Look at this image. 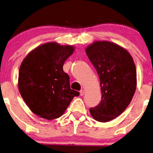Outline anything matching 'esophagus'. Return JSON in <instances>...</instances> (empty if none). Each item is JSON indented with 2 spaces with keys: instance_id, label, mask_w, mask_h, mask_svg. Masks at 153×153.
Returning <instances> with one entry per match:
<instances>
[{
  "instance_id": "obj_1",
  "label": "esophagus",
  "mask_w": 153,
  "mask_h": 153,
  "mask_svg": "<svg viewBox=\"0 0 153 153\" xmlns=\"http://www.w3.org/2000/svg\"><path fill=\"white\" fill-rule=\"evenodd\" d=\"M84 93H85L84 89H81V90L80 91V96H83V95H84Z\"/></svg>"
}]
</instances>
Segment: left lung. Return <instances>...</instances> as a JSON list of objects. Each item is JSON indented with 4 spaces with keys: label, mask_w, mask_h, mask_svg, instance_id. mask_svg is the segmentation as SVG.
<instances>
[{
    "label": "left lung",
    "mask_w": 153,
    "mask_h": 153,
    "mask_svg": "<svg viewBox=\"0 0 153 153\" xmlns=\"http://www.w3.org/2000/svg\"><path fill=\"white\" fill-rule=\"evenodd\" d=\"M86 53L99 75L101 90L100 103L89 111L97 121H111L123 113L135 93L134 60L127 50L108 41L94 42Z\"/></svg>",
    "instance_id": "left-lung-1"
}]
</instances>
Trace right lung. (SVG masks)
Wrapping results in <instances>:
<instances>
[{"label": "right lung", "instance_id": "add662e5", "mask_svg": "<svg viewBox=\"0 0 153 153\" xmlns=\"http://www.w3.org/2000/svg\"><path fill=\"white\" fill-rule=\"evenodd\" d=\"M74 48L56 42L31 51L20 66L19 92L33 113L47 120L62 116L78 91L71 89L69 76L63 71Z\"/></svg>", "mask_w": 153, "mask_h": 153}]
</instances>
